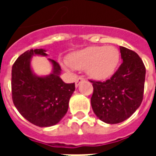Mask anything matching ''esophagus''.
I'll use <instances>...</instances> for the list:
<instances>
[{"mask_svg":"<svg viewBox=\"0 0 156 156\" xmlns=\"http://www.w3.org/2000/svg\"><path fill=\"white\" fill-rule=\"evenodd\" d=\"M85 78H82V77H79V78H77V80H76V83H75V86L76 87H78V85L80 84V83H82L83 81H84Z\"/></svg>","mask_w":156,"mask_h":156,"instance_id":"1","label":"esophagus"}]
</instances>
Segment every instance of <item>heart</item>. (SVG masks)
I'll return each instance as SVG.
<instances>
[{"instance_id":"heart-1","label":"heart","mask_w":156,"mask_h":156,"mask_svg":"<svg viewBox=\"0 0 156 156\" xmlns=\"http://www.w3.org/2000/svg\"><path fill=\"white\" fill-rule=\"evenodd\" d=\"M120 59L117 48L113 47H89L68 56L65 67L86 70L89 77L102 80L115 73Z\"/></svg>"}]
</instances>
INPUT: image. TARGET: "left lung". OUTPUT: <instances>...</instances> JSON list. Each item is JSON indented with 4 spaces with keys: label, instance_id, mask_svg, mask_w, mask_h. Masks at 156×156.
<instances>
[{
    "label": "left lung",
    "instance_id": "obj_1",
    "mask_svg": "<svg viewBox=\"0 0 156 156\" xmlns=\"http://www.w3.org/2000/svg\"><path fill=\"white\" fill-rule=\"evenodd\" d=\"M122 64L106 81H90L91 105L97 117L107 124L121 123L136 111L144 95L145 67L135 51L119 47Z\"/></svg>",
    "mask_w": 156,
    "mask_h": 156
}]
</instances>
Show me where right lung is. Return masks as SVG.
<instances>
[{
    "instance_id": "right-lung-1",
    "label": "right lung",
    "mask_w": 156,
    "mask_h": 156,
    "mask_svg": "<svg viewBox=\"0 0 156 156\" xmlns=\"http://www.w3.org/2000/svg\"><path fill=\"white\" fill-rule=\"evenodd\" d=\"M34 55L48 54L44 49H31L22 53L12 66V100L27 120L39 127H49L58 124L66 115L75 83H65L62 80L60 65L50 58L51 74L44 77L34 74L31 68Z\"/></svg>"
}]
</instances>
